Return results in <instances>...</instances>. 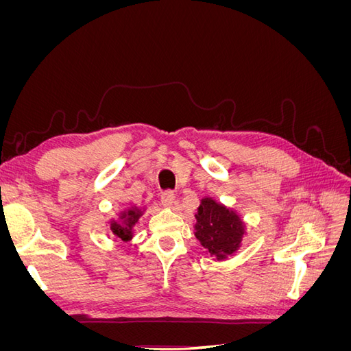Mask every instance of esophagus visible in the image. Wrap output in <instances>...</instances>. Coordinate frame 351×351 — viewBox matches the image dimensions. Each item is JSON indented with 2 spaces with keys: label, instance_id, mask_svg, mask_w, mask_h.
I'll return each instance as SVG.
<instances>
[{
  "label": "esophagus",
  "instance_id": "obj_1",
  "mask_svg": "<svg viewBox=\"0 0 351 351\" xmlns=\"http://www.w3.org/2000/svg\"><path fill=\"white\" fill-rule=\"evenodd\" d=\"M174 199H176V193L173 192V190H165V192H162V195H161L162 205L167 206V208H171L173 206Z\"/></svg>",
  "mask_w": 351,
  "mask_h": 351
}]
</instances>
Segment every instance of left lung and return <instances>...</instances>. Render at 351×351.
<instances>
[{"instance_id": "left-lung-1", "label": "left lung", "mask_w": 351, "mask_h": 351, "mask_svg": "<svg viewBox=\"0 0 351 351\" xmlns=\"http://www.w3.org/2000/svg\"><path fill=\"white\" fill-rule=\"evenodd\" d=\"M196 221L195 234L210 256L222 261L240 247L244 226L236 212L205 197L202 199Z\"/></svg>"}]
</instances>
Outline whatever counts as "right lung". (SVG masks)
Instances as JSON below:
<instances>
[{"mask_svg":"<svg viewBox=\"0 0 351 351\" xmlns=\"http://www.w3.org/2000/svg\"><path fill=\"white\" fill-rule=\"evenodd\" d=\"M142 212L137 209V208H132V209H127L125 212L121 214V222H111V231L117 237H120L121 241H129L133 237V226L139 219Z\"/></svg>","mask_w":351,"mask_h":351,"instance_id":"obj_1","label":"right lung"}]
</instances>
